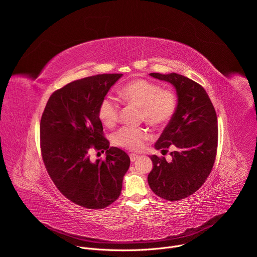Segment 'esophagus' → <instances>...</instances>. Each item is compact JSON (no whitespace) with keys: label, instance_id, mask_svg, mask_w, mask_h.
Listing matches in <instances>:
<instances>
[{"label":"esophagus","instance_id":"34e87169","mask_svg":"<svg viewBox=\"0 0 257 257\" xmlns=\"http://www.w3.org/2000/svg\"><path fill=\"white\" fill-rule=\"evenodd\" d=\"M139 157L137 156V155H135V154H131L130 155V161L132 162V163H134V162H136L137 161V159H138Z\"/></svg>","mask_w":257,"mask_h":257}]
</instances>
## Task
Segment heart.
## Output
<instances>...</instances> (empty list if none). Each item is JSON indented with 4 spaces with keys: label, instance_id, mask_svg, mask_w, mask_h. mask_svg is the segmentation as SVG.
Returning <instances> with one entry per match:
<instances>
[{
    "label": "heart",
    "instance_id": "heart-1",
    "mask_svg": "<svg viewBox=\"0 0 257 257\" xmlns=\"http://www.w3.org/2000/svg\"><path fill=\"white\" fill-rule=\"evenodd\" d=\"M119 95L125 102L140 107V119L153 126H165L177 111L178 97L175 91L161 89L160 85L144 79L127 82L120 88ZM119 114L120 106L115 98H102L98 105V118L104 126L114 127L119 120ZM149 139L151 134L148 130L136 127H123L113 136V142L117 146L131 152H140Z\"/></svg>",
    "mask_w": 257,
    "mask_h": 257
}]
</instances>
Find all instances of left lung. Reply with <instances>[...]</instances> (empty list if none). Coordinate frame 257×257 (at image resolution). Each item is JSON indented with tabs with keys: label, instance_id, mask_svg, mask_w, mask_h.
<instances>
[{
	"label": "left lung",
	"instance_id": "obj_1",
	"mask_svg": "<svg viewBox=\"0 0 257 257\" xmlns=\"http://www.w3.org/2000/svg\"><path fill=\"white\" fill-rule=\"evenodd\" d=\"M150 75L175 87L178 106L155 144L163 153L175 149L172 160L152 156L154 168L148 180L158 196L177 201L196 192L211 172L217 149L216 114L206 91L195 81L177 73Z\"/></svg>",
	"mask_w": 257,
	"mask_h": 257
}]
</instances>
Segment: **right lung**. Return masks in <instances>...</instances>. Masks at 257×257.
Returning a JSON list of instances; mask_svg holds the SVG:
<instances>
[{
	"instance_id": "obj_1",
	"label": "right lung",
	"mask_w": 257,
	"mask_h": 257,
	"mask_svg": "<svg viewBox=\"0 0 257 257\" xmlns=\"http://www.w3.org/2000/svg\"><path fill=\"white\" fill-rule=\"evenodd\" d=\"M123 74H98L75 80L49 98L41 120V150L46 169L59 191L89 209L118 199L130 166L128 155L109 148L98 118V105ZM93 148L106 160L91 162Z\"/></svg>"
}]
</instances>
